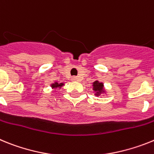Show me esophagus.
<instances>
[{
  "instance_id": "1",
  "label": "esophagus",
  "mask_w": 154,
  "mask_h": 154,
  "mask_svg": "<svg viewBox=\"0 0 154 154\" xmlns=\"http://www.w3.org/2000/svg\"><path fill=\"white\" fill-rule=\"evenodd\" d=\"M71 80H72V81H77V77H72V78H71Z\"/></svg>"
}]
</instances>
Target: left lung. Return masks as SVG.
Instances as JSON below:
<instances>
[{"mask_svg":"<svg viewBox=\"0 0 154 154\" xmlns=\"http://www.w3.org/2000/svg\"><path fill=\"white\" fill-rule=\"evenodd\" d=\"M103 88H104L103 83H101L97 81H95L93 83V90L95 91L96 96H99L101 95V94L105 93V90Z\"/></svg>","mask_w":154,"mask_h":154,"instance_id":"8db88e82","label":"left lung"}]
</instances>
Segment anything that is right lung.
Segmentation results:
<instances>
[{"label":"right lung","instance_id":"add662e5","mask_svg":"<svg viewBox=\"0 0 154 154\" xmlns=\"http://www.w3.org/2000/svg\"><path fill=\"white\" fill-rule=\"evenodd\" d=\"M63 85H64V84H63V83H60V84H58V83H57V82H55V83H53V84H52L51 87L53 88H60L61 87L63 86Z\"/></svg>","mask_w":154,"mask_h":154}]
</instances>
